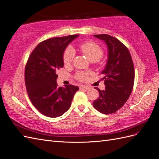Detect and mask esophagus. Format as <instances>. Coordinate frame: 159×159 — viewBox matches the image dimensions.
I'll return each instance as SVG.
<instances>
[{"label":"esophagus","instance_id":"esophagus-1","mask_svg":"<svg viewBox=\"0 0 159 159\" xmlns=\"http://www.w3.org/2000/svg\"><path fill=\"white\" fill-rule=\"evenodd\" d=\"M90 87H89L87 85H81L80 86V89L83 90V89H89Z\"/></svg>","mask_w":159,"mask_h":159}]
</instances>
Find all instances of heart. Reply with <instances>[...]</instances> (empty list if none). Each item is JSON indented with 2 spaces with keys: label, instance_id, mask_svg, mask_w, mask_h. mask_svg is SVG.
I'll use <instances>...</instances> for the list:
<instances>
[{
  "label": "heart",
  "instance_id": "b5f03b06",
  "mask_svg": "<svg viewBox=\"0 0 159 159\" xmlns=\"http://www.w3.org/2000/svg\"><path fill=\"white\" fill-rule=\"evenodd\" d=\"M80 50L91 61H98L102 57L104 51L100 46L93 42H86L80 46ZM74 52L71 48H68L63 55V61L65 64H69L74 58ZM89 73L86 72H78L75 75V78L79 81L86 80Z\"/></svg>",
  "mask_w": 159,
  "mask_h": 159
}]
</instances>
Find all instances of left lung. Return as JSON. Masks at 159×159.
I'll return each instance as SVG.
<instances>
[{"label": "left lung", "mask_w": 159, "mask_h": 159, "mask_svg": "<svg viewBox=\"0 0 159 159\" xmlns=\"http://www.w3.org/2000/svg\"><path fill=\"white\" fill-rule=\"evenodd\" d=\"M106 43L108 49V61L102 72L105 89L99 91V98L93 106L102 114H112L124 106L131 93L135 79L134 63L127 47L108 34H95Z\"/></svg>", "instance_id": "8db88e82"}]
</instances>
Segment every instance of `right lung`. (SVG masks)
I'll return each mask as SVG.
<instances>
[{
	"mask_svg": "<svg viewBox=\"0 0 159 159\" xmlns=\"http://www.w3.org/2000/svg\"><path fill=\"white\" fill-rule=\"evenodd\" d=\"M79 34L55 37L40 43L32 51L25 68V84L32 104L43 115L55 118L70 108L76 86L58 87L56 71L64 66L63 55Z\"/></svg>",
	"mask_w": 159,
	"mask_h": 159,
	"instance_id": "add662e5",
	"label": "right lung"
}]
</instances>
